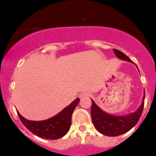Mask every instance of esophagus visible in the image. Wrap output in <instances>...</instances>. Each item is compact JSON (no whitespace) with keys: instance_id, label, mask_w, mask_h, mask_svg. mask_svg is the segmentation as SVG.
<instances>
[{"instance_id":"34e87169","label":"esophagus","mask_w":156,"mask_h":156,"mask_svg":"<svg viewBox=\"0 0 156 156\" xmlns=\"http://www.w3.org/2000/svg\"><path fill=\"white\" fill-rule=\"evenodd\" d=\"M88 96H90V94H89V93H87V92H86V91H83V92H81V94H80V95H79V97L80 98H85V97H88Z\"/></svg>"}]
</instances>
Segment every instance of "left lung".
<instances>
[{
    "instance_id": "left-lung-1",
    "label": "left lung",
    "mask_w": 156,
    "mask_h": 156,
    "mask_svg": "<svg viewBox=\"0 0 156 156\" xmlns=\"http://www.w3.org/2000/svg\"><path fill=\"white\" fill-rule=\"evenodd\" d=\"M115 55L120 59L133 62L132 60L125 54L117 49H113ZM137 67V66H136ZM138 69V67H137ZM139 70V69H138ZM145 92L143 95L142 104L135 112L129 113L125 116H115L110 114L101 110L94 101L91 99V119L94 127L101 134L108 136H116L130 130L138 123L143 113L144 107Z\"/></svg>"
}]
</instances>
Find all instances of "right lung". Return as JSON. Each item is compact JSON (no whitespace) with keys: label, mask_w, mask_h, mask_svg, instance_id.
Segmentation results:
<instances>
[{"label":"right lung","mask_w":156,"mask_h":156,"mask_svg":"<svg viewBox=\"0 0 156 156\" xmlns=\"http://www.w3.org/2000/svg\"><path fill=\"white\" fill-rule=\"evenodd\" d=\"M79 101V98H76L58 114L41 121L29 120L16 112L23 124L34 135L45 140H58L69 132L72 124V113Z\"/></svg>","instance_id":"right-lung-1"}]
</instances>
